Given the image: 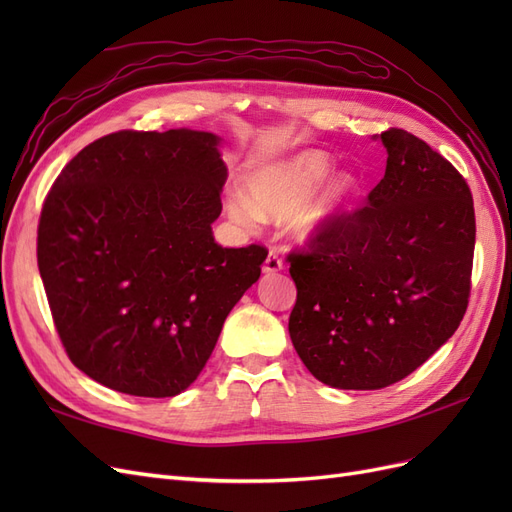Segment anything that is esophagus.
<instances>
[{"label": "esophagus", "mask_w": 512, "mask_h": 512, "mask_svg": "<svg viewBox=\"0 0 512 512\" xmlns=\"http://www.w3.org/2000/svg\"><path fill=\"white\" fill-rule=\"evenodd\" d=\"M282 269H284V260H282L280 252L271 250L267 254V258H265V265H262V271H265V273H277V271H282Z\"/></svg>", "instance_id": "34e87169"}]
</instances>
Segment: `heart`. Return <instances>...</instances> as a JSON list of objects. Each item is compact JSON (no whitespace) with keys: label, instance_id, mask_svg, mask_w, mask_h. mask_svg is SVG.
Listing matches in <instances>:
<instances>
[{"label":"heart","instance_id":"heart-1","mask_svg":"<svg viewBox=\"0 0 512 512\" xmlns=\"http://www.w3.org/2000/svg\"><path fill=\"white\" fill-rule=\"evenodd\" d=\"M329 166V156L320 151H305L286 162L258 166L245 177V196L232 194L228 198V213L243 226L256 224L260 215L262 218L288 215L294 235H314L337 220L356 194V183L346 173L331 175L318 185V190L311 191L327 175Z\"/></svg>","mask_w":512,"mask_h":512}]
</instances>
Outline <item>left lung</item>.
<instances>
[{
  "label": "left lung",
  "instance_id": "left-lung-1",
  "mask_svg": "<svg viewBox=\"0 0 512 512\" xmlns=\"http://www.w3.org/2000/svg\"><path fill=\"white\" fill-rule=\"evenodd\" d=\"M386 170L365 207L288 254V331L305 367L335 389L378 391L410 376L468 309L476 241L466 179L421 138L380 134Z\"/></svg>",
  "mask_w": 512,
  "mask_h": 512
}]
</instances>
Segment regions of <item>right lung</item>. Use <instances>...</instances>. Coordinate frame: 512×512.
I'll return each instance as SVG.
<instances>
[{"label": "right lung", "instance_id": "right-lung-1", "mask_svg": "<svg viewBox=\"0 0 512 512\" xmlns=\"http://www.w3.org/2000/svg\"><path fill=\"white\" fill-rule=\"evenodd\" d=\"M220 138L121 130L87 145L44 198L38 269L61 344L83 374L136 397L198 378L265 245L222 247Z\"/></svg>", "mask_w": 512, "mask_h": 512}]
</instances>
